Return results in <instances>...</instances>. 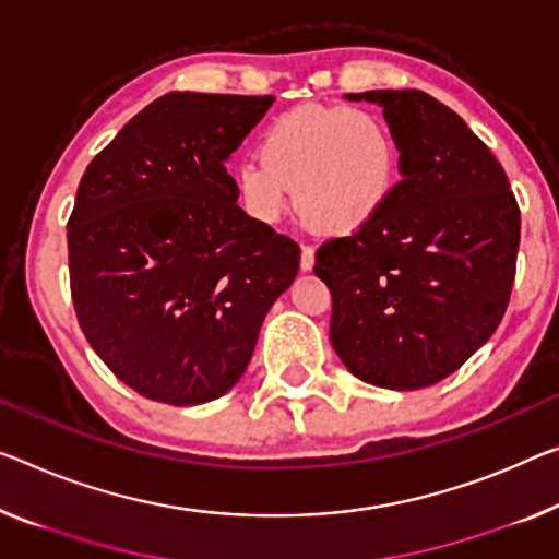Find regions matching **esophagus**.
I'll list each match as a JSON object with an SVG mask.
<instances>
[{
    "label": "esophagus",
    "instance_id": "obj_1",
    "mask_svg": "<svg viewBox=\"0 0 559 559\" xmlns=\"http://www.w3.org/2000/svg\"><path fill=\"white\" fill-rule=\"evenodd\" d=\"M299 267L302 272H309L314 267V247H302V257H299Z\"/></svg>",
    "mask_w": 559,
    "mask_h": 559
}]
</instances>
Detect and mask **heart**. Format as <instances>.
<instances>
[{"instance_id": "heart-1", "label": "heart", "mask_w": 559, "mask_h": 559, "mask_svg": "<svg viewBox=\"0 0 559 559\" xmlns=\"http://www.w3.org/2000/svg\"><path fill=\"white\" fill-rule=\"evenodd\" d=\"M260 159L235 169L239 202L250 217L274 225L292 202L322 235L345 237L388 207L400 179V142L380 111L305 105L264 127Z\"/></svg>"}]
</instances>
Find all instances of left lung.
<instances>
[{
  "instance_id": "obj_1",
  "label": "left lung",
  "mask_w": 559,
  "mask_h": 559,
  "mask_svg": "<svg viewBox=\"0 0 559 559\" xmlns=\"http://www.w3.org/2000/svg\"><path fill=\"white\" fill-rule=\"evenodd\" d=\"M345 97L382 107L402 179L369 225L314 254L332 295L330 342L357 380L429 388L465 365L508 309L518 202L495 154L442 102L419 90Z\"/></svg>"
}]
</instances>
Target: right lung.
<instances>
[{"mask_svg":"<svg viewBox=\"0 0 559 559\" xmlns=\"http://www.w3.org/2000/svg\"><path fill=\"white\" fill-rule=\"evenodd\" d=\"M274 97L169 92L84 171L67 225L84 337L154 402L217 400L297 277L299 247L237 204L225 162Z\"/></svg>","mask_w":559,"mask_h":559,"instance_id":"add662e5","label":"right lung"}]
</instances>
